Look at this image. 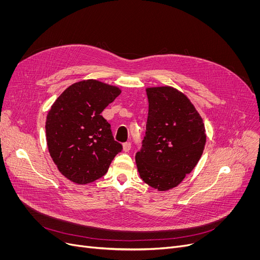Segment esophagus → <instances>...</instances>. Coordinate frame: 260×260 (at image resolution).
Segmentation results:
<instances>
[{"mask_svg":"<svg viewBox=\"0 0 260 260\" xmlns=\"http://www.w3.org/2000/svg\"><path fill=\"white\" fill-rule=\"evenodd\" d=\"M131 147H132L131 142H125V143H123V151H124V152H128L129 149H131Z\"/></svg>","mask_w":260,"mask_h":260,"instance_id":"1","label":"esophagus"}]
</instances>
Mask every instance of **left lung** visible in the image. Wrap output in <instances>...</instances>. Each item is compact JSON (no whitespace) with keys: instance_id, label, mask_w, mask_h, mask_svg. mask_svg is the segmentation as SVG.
<instances>
[{"instance_id":"8db88e82","label":"left lung","mask_w":260,"mask_h":260,"mask_svg":"<svg viewBox=\"0 0 260 260\" xmlns=\"http://www.w3.org/2000/svg\"><path fill=\"white\" fill-rule=\"evenodd\" d=\"M148 115L141 151L140 178L166 192L179 185L197 166L207 141L201 116L186 95L172 86L146 87Z\"/></svg>"}]
</instances>
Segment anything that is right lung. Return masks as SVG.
<instances>
[{"label":"right lung","mask_w":260,"mask_h":260,"mask_svg":"<svg viewBox=\"0 0 260 260\" xmlns=\"http://www.w3.org/2000/svg\"><path fill=\"white\" fill-rule=\"evenodd\" d=\"M120 93L117 86L82 80L68 86L51 105L45 122L48 152L72 182L87 184L101 178L121 152L111 124L101 116Z\"/></svg>","instance_id":"add662e5"}]
</instances>
